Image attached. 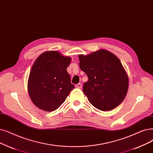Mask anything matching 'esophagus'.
Segmentation results:
<instances>
[{"label": "esophagus", "mask_w": 153, "mask_h": 153, "mask_svg": "<svg viewBox=\"0 0 153 153\" xmlns=\"http://www.w3.org/2000/svg\"><path fill=\"white\" fill-rule=\"evenodd\" d=\"M76 88H79V89H81L82 88V84L81 83H79L77 84L76 85Z\"/></svg>", "instance_id": "34e87169"}]
</instances>
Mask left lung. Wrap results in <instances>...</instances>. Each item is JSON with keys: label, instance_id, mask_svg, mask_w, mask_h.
<instances>
[{"label": "left lung", "instance_id": "1", "mask_svg": "<svg viewBox=\"0 0 153 153\" xmlns=\"http://www.w3.org/2000/svg\"><path fill=\"white\" fill-rule=\"evenodd\" d=\"M78 57L80 68L88 77L84 84L83 92L89 102L102 111L117 107L127 94L129 83L119 59L104 49Z\"/></svg>", "mask_w": 153, "mask_h": 153}]
</instances>
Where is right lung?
I'll list each match as a JSON object with an SVG mask.
<instances>
[{"label": "right lung", "mask_w": 153, "mask_h": 153, "mask_svg": "<svg viewBox=\"0 0 153 153\" xmlns=\"http://www.w3.org/2000/svg\"><path fill=\"white\" fill-rule=\"evenodd\" d=\"M71 58L57 51H46L33 64L28 79V92L32 102L45 111L58 109L74 88L67 68Z\"/></svg>", "instance_id": "1"}]
</instances>
